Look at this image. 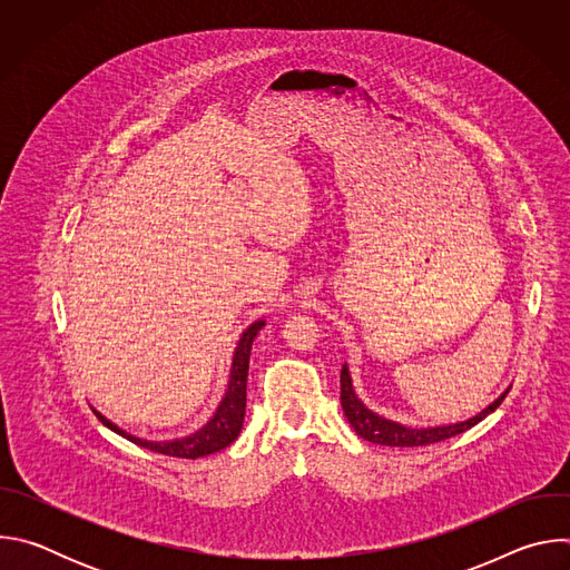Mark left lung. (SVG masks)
<instances>
[{
  "label": "left lung",
  "mask_w": 570,
  "mask_h": 570,
  "mask_svg": "<svg viewBox=\"0 0 570 570\" xmlns=\"http://www.w3.org/2000/svg\"><path fill=\"white\" fill-rule=\"evenodd\" d=\"M508 392H510V387L494 403L487 405L482 413H478L475 417H469L466 422L446 424V426H429V429H411V426L396 424V422L385 420V417L376 415L374 411H370L367 405L358 399V394L354 392L347 363L341 370V403H343L347 422L352 424L356 435H361L363 440H367L372 444H381V446H426V444H435V442L449 440L453 435H460V433L469 431L471 426H475L478 422H482L490 413H494Z\"/></svg>",
  "instance_id": "1"
}]
</instances>
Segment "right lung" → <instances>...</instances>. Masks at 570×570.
Returning a JSON list of instances; mask_svg holds the SVG:
<instances>
[{
  "mask_svg": "<svg viewBox=\"0 0 570 570\" xmlns=\"http://www.w3.org/2000/svg\"><path fill=\"white\" fill-rule=\"evenodd\" d=\"M264 324H266L264 320H257L246 332H243V336L234 350V356H232V370H229V383H227L225 396L218 403L214 417L200 431H196L183 440L148 442V440H141V438H135V435L121 431L117 424H112L110 420H106L101 413L95 411L97 417L104 422V426H108L117 435L135 442L137 446L161 453V455L196 460V458H203V455H209V453H216V451L229 446L238 438V433L243 429V417H246V385H248L250 352H253V341L262 332Z\"/></svg>",
  "mask_w": 570,
  "mask_h": 570,
  "instance_id": "1",
  "label": "right lung"
}]
</instances>
